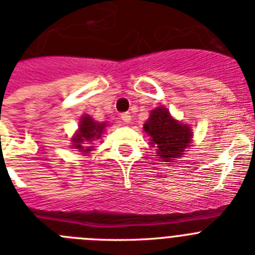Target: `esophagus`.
Segmentation results:
<instances>
[{"label":"esophagus","instance_id":"34e87169","mask_svg":"<svg viewBox=\"0 0 255 255\" xmlns=\"http://www.w3.org/2000/svg\"><path fill=\"white\" fill-rule=\"evenodd\" d=\"M121 118H122V121L125 123H130V121H132V116L129 113L121 114Z\"/></svg>","mask_w":255,"mask_h":255}]
</instances>
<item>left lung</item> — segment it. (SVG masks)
<instances>
[{
    "label": "left lung",
    "mask_w": 255,
    "mask_h": 255,
    "mask_svg": "<svg viewBox=\"0 0 255 255\" xmlns=\"http://www.w3.org/2000/svg\"><path fill=\"white\" fill-rule=\"evenodd\" d=\"M143 129L150 136L151 146L156 147V156H160V159L166 162L184 155L192 141L189 126L178 122L164 107L151 111Z\"/></svg>",
    "instance_id": "1"
}]
</instances>
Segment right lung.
<instances>
[{"mask_svg": "<svg viewBox=\"0 0 255 255\" xmlns=\"http://www.w3.org/2000/svg\"><path fill=\"white\" fill-rule=\"evenodd\" d=\"M105 127H107V123L95 122L88 114L82 116V118L80 119L79 130L72 137V147L77 148L79 152L82 153L90 152L93 150L91 143L102 137ZM84 141H86L87 143L84 144ZM88 141H90L91 143L88 144Z\"/></svg>", "mask_w": 255, "mask_h": 255, "instance_id": "add662e5", "label": "right lung"}]
</instances>
